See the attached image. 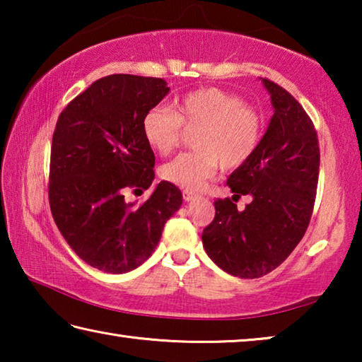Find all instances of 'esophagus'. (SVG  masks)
<instances>
[{"mask_svg":"<svg viewBox=\"0 0 362 362\" xmlns=\"http://www.w3.org/2000/svg\"><path fill=\"white\" fill-rule=\"evenodd\" d=\"M182 194H183V199H185L187 203H188V201H193V199H196V198H199L198 194L193 193V192H188V189H183Z\"/></svg>","mask_w":362,"mask_h":362,"instance_id":"esophagus-1","label":"esophagus"}]
</instances>
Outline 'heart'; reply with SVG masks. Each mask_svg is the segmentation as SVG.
Wrapping results in <instances>:
<instances>
[{
    "instance_id": "heart-1",
    "label": "heart",
    "mask_w": 362,
    "mask_h": 362,
    "mask_svg": "<svg viewBox=\"0 0 362 362\" xmlns=\"http://www.w3.org/2000/svg\"><path fill=\"white\" fill-rule=\"evenodd\" d=\"M183 129H198L193 153H183L164 164L161 177L173 185L196 192L217 173L246 164L260 145L263 119L246 107L240 95L218 88H204L180 95L169 108L153 107L142 118V136L158 155L173 151Z\"/></svg>"
}]
</instances>
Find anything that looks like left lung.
<instances>
[{"instance_id":"obj_1","label":"left lung","mask_w":362,"mask_h":362,"mask_svg":"<svg viewBox=\"0 0 362 362\" xmlns=\"http://www.w3.org/2000/svg\"><path fill=\"white\" fill-rule=\"evenodd\" d=\"M273 116L257 151L233 170L226 185L233 199L253 201L238 211L230 198L217 199L216 217L203 231L211 260L231 276L254 279L278 268L302 240L313 212L320 145L313 122L302 105L269 79Z\"/></svg>"}]
</instances>
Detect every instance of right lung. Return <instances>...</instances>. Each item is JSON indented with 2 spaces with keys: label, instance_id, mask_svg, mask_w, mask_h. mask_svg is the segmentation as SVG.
Masks as SVG:
<instances>
[{
  "label": "right lung",
  "instance_id": "right-lung-1",
  "mask_svg": "<svg viewBox=\"0 0 362 362\" xmlns=\"http://www.w3.org/2000/svg\"><path fill=\"white\" fill-rule=\"evenodd\" d=\"M161 78L110 75L97 79L60 113L51 146L49 206L79 259L100 272L127 273L155 252L182 193L159 182L142 206L127 188H150L155 155L142 118L169 94Z\"/></svg>",
  "mask_w": 362,
  "mask_h": 362
}]
</instances>
